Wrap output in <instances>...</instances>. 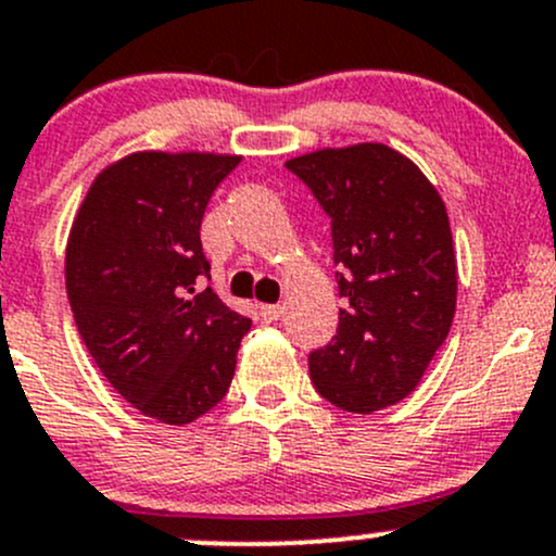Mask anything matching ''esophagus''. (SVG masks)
<instances>
[{"label": "esophagus", "mask_w": 556, "mask_h": 556, "mask_svg": "<svg viewBox=\"0 0 556 556\" xmlns=\"http://www.w3.org/2000/svg\"><path fill=\"white\" fill-rule=\"evenodd\" d=\"M258 314L263 323H277V319L282 317V306H277V303H266V306H258Z\"/></svg>", "instance_id": "esophagus-1"}]
</instances>
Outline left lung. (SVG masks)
<instances>
[{
    "label": "left lung",
    "instance_id": "left-lung-1",
    "mask_svg": "<svg viewBox=\"0 0 556 556\" xmlns=\"http://www.w3.org/2000/svg\"><path fill=\"white\" fill-rule=\"evenodd\" d=\"M330 215L346 308L308 356L312 383L349 413L416 391L455 317L458 266L445 202L413 160L386 143L317 149L285 162Z\"/></svg>",
    "mask_w": 556,
    "mask_h": 556
}]
</instances>
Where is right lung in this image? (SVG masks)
<instances>
[{
	"instance_id": "obj_1",
	"label": "right lung",
	"mask_w": 556,
	"mask_h": 556,
	"mask_svg": "<svg viewBox=\"0 0 556 556\" xmlns=\"http://www.w3.org/2000/svg\"><path fill=\"white\" fill-rule=\"evenodd\" d=\"M242 156L136 151L87 189L66 244L74 323L106 381L143 416L184 426L229 391L250 319L210 288L200 226Z\"/></svg>"
}]
</instances>
